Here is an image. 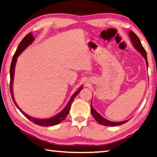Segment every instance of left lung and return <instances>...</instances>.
Instances as JSON below:
<instances>
[{
	"instance_id": "obj_1",
	"label": "left lung",
	"mask_w": 157,
	"mask_h": 157,
	"mask_svg": "<svg viewBox=\"0 0 157 157\" xmlns=\"http://www.w3.org/2000/svg\"><path fill=\"white\" fill-rule=\"evenodd\" d=\"M129 36L130 37V39L133 44V46H134L135 48H136L138 51H139L140 54L142 55V56L145 58V62H146V65H147V67L148 68V62H147V53H146L145 50L144 49V48L143 47L141 43H140V39H139V37L137 36V35L135 34L134 32L132 31H129ZM91 114L92 116L94 117V118L95 119L98 123L100 124H102V125L105 126H118V125H121V124L126 123L127 121L129 120L124 121H121V122H112V121H109L105 119V118L100 115V113H98L96 110L95 109L94 107L92 106V104L91 105Z\"/></svg>"
}]
</instances>
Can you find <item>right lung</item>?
Here are the masks:
<instances>
[{"label": "right lung", "mask_w": 157, "mask_h": 157, "mask_svg": "<svg viewBox=\"0 0 157 157\" xmlns=\"http://www.w3.org/2000/svg\"><path fill=\"white\" fill-rule=\"evenodd\" d=\"M34 40V38L33 37V34L30 33L28 34L24 38L22 39V41H21V43L18 45V46L17 48V50L14 53V56H13L12 58V62L11 63V66H10V94H11L12 95V98L13 101H14L15 105L17 106V107L19 109V111L22 113L23 115H24L26 118H27L28 120H30L31 122H33L34 124H38L39 126H42V127H50V126H54L56 125V124H59L60 123L64 120V119L66 118V116H68V114L69 113V111H70L71 109V104H72L73 101L74 100L78 94L79 93V91L83 89L82 86H81L80 88H79L78 91H77L75 94H74L72 97L71 98L70 100L68 102V104L66 105L65 108L63 109L59 112V113H57V115H55V116L51 117L50 118H46V119H38V118H33V117H31L30 116H28V114H26L25 113L23 112V111L17 105V102H15L14 98V94H13V87H12V84H13V81H14V68H15V65L16 63H17V57L19 56V55L22 52L23 50H24L26 48H27L29 45H30Z\"/></svg>", "instance_id": "add662e5"}]
</instances>
